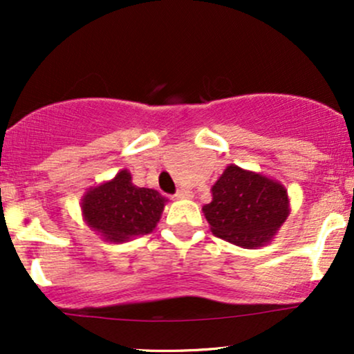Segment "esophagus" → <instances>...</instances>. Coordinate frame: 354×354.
I'll return each mask as SVG.
<instances>
[{"instance_id":"esophagus-1","label":"esophagus","mask_w":354,"mask_h":354,"mask_svg":"<svg viewBox=\"0 0 354 354\" xmlns=\"http://www.w3.org/2000/svg\"><path fill=\"white\" fill-rule=\"evenodd\" d=\"M174 196H176V198H191V191H188V189H178Z\"/></svg>"}]
</instances>
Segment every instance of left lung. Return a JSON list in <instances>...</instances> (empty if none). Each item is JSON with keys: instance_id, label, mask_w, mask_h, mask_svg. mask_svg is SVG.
Instances as JSON below:
<instances>
[{"instance_id": "obj_1", "label": "left lung", "mask_w": 354, "mask_h": 354, "mask_svg": "<svg viewBox=\"0 0 354 354\" xmlns=\"http://www.w3.org/2000/svg\"><path fill=\"white\" fill-rule=\"evenodd\" d=\"M205 216L214 236L236 246L258 248L288 218V194L279 183L231 165L213 186Z\"/></svg>"}]
</instances>
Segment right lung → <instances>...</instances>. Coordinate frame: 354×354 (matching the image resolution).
Masks as SVG:
<instances>
[{"mask_svg": "<svg viewBox=\"0 0 354 354\" xmlns=\"http://www.w3.org/2000/svg\"><path fill=\"white\" fill-rule=\"evenodd\" d=\"M165 203L158 191L133 185L131 174L121 171L113 181L89 189L81 208L93 230L108 241L121 243L151 233Z\"/></svg>", "mask_w": 354, "mask_h": 354, "instance_id": "right-lung-1", "label": "right lung"}]
</instances>
